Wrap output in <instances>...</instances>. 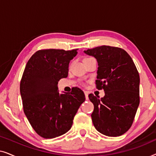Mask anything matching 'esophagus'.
<instances>
[{
  "instance_id": "1",
  "label": "esophagus",
  "mask_w": 156,
  "mask_h": 156,
  "mask_svg": "<svg viewBox=\"0 0 156 156\" xmlns=\"http://www.w3.org/2000/svg\"><path fill=\"white\" fill-rule=\"evenodd\" d=\"M84 94H85V98H86V100L89 99V97H88V93L87 91H84Z\"/></svg>"
}]
</instances>
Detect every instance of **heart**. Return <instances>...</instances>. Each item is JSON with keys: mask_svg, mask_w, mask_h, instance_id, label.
<instances>
[{"mask_svg": "<svg viewBox=\"0 0 156 156\" xmlns=\"http://www.w3.org/2000/svg\"><path fill=\"white\" fill-rule=\"evenodd\" d=\"M86 59H88V58H86Z\"/></svg>", "mask_w": 156, "mask_h": 156, "instance_id": "heart-1", "label": "heart"}]
</instances>
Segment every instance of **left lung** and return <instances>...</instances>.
<instances>
[{"instance_id":"1","label":"left lung","mask_w":156,"mask_h":156,"mask_svg":"<svg viewBox=\"0 0 156 156\" xmlns=\"http://www.w3.org/2000/svg\"><path fill=\"white\" fill-rule=\"evenodd\" d=\"M84 52L97 59V88L105 92L102 98L89 95L94 106L93 124L105 136L123 135L131 128L140 102V76L135 64L119 48L103 45Z\"/></svg>"}]
</instances>
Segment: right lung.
I'll use <instances>...</instances> for the list:
<instances>
[{
  "label": "right lung",
  "instance_id": "right-lung-1",
  "mask_svg": "<svg viewBox=\"0 0 156 156\" xmlns=\"http://www.w3.org/2000/svg\"><path fill=\"white\" fill-rule=\"evenodd\" d=\"M77 50H38L26 64L20 85L24 113L38 135L44 138L62 136L71 129L85 96L80 88L59 94L57 84L66 78L69 63Z\"/></svg>",
  "mask_w": 156,
  "mask_h": 156
}]
</instances>
